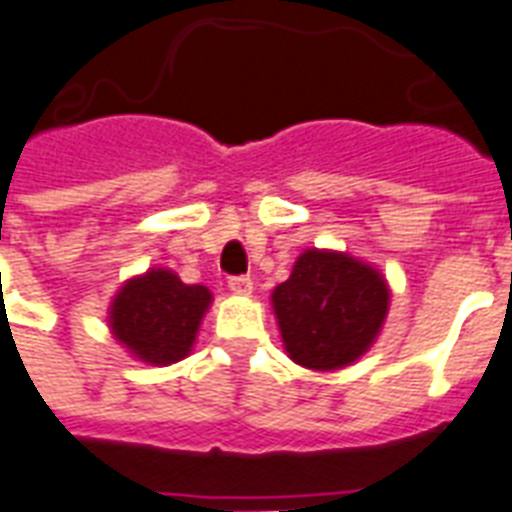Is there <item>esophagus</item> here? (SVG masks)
<instances>
[{"mask_svg": "<svg viewBox=\"0 0 512 512\" xmlns=\"http://www.w3.org/2000/svg\"><path fill=\"white\" fill-rule=\"evenodd\" d=\"M230 292L233 295H239V298H247V295H252V279L249 276H233L228 282Z\"/></svg>", "mask_w": 512, "mask_h": 512, "instance_id": "34e87169", "label": "esophagus"}]
</instances>
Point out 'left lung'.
Masks as SVG:
<instances>
[{
    "label": "left lung",
    "mask_w": 512,
    "mask_h": 512,
    "mask_svg": "<svg viewBox=\"0 0 512 512\" xmlns=\"http://www.w3.org/2000/svg\"><path fill=\"white\" fill-rule=\"evenodd\" d=\"M392 290L376 265L338 249L300 252L271 292L287 357L319 373L349 368L384 330Z\"/></svg>",
    "instance_id": "8db88e82"
}]
</instances>
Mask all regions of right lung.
<instances>
[{
  "label": "right lung",
  "instance_id": "1",
  "mask_svg": "<svg viewBox=\"0 0 512 512\" xmlns=\"http://www.w3.org/2000/svg\"><path fill=\"white\" fill-rule=\"evenodd\" d=\"M212 306L204 284H185L169 268H147L120 284L109 303V333L134 360L166 368L193 351Z\"/></svg>",
  "mask_w": 512,
  "mask_h": 512
}]
</instances>
